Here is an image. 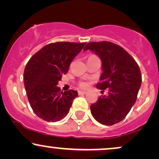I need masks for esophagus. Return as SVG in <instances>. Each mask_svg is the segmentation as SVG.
I'll list each match as a JSON object with an SVG mask.
<instances>
[{"label": "esophagus", "mask_w": 159, "mask_h": 159, "mask_svg": "<svg viewBox=\"0 0 159 159\" xmlns=\"http://www.w3.org/2000/svg\"><path fill=\"white\" fill-rule=\"evenodd\" d=\"M86 93H87V92L86 91H78V95H85Z\"/></svg>", "instance_id": "34e87169"}]
</instances>
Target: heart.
I'll list each match as a JSON object with an SVG mask.
<instances>
[{
  "instance_id": "obj_1",
  "label": "heart",
  "mask_w": 159,
  "mask_h": 159,
  "mask_svg": "<svg viewBox=\"0 0 159 159\" xmlns=\"http://www.w3.org/2000/svg\"><path fill=\"white\" fill-rule=\"evenodd\" d=\"M90 57H96V56H95V55H92V56H90ZM79 85L81 86V87H86V84L84 83V82H81V83L79 84Z\"/></svg>"
}]
</instances>
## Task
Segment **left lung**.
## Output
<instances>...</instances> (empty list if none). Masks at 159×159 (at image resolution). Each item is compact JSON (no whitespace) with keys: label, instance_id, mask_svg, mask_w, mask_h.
Returning <instances> with one entry per match:
<instances>
[{"label":"left lung","instance_id":"obj_1","mask_svg":"<svg viewBox=\"0 0 159 159\" xmlns=\"http://www.w3.org/2000/svg\"><path fill=\"white\" fill-rule=\"evenodd\" d=\"M88 49L102 62L103 72L96 87L109 89L107 96H100L91 105V113L99 123L113 125L127 116L136 101L141 84L140 68L127 51L112 42H90L84 48Z\"/></svg>","mask_w":159,"mask_h":159}]
</instances>
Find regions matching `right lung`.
<instances>
[{
	"label": "right lung",
	"mask_w": 159,
	"mask_h": 159,
	"mask_svg": "<svg viewBox=\"0 0 159 159\" xmlns=\"http://www.w3.org/2000/svg\"><path fill=\"white\" fill-rule=\"evenodd\" d=\"M86 43L56 42L44 46L30 59L24 72L30 106L46 121H61L67 115L78 92H62L57 84Z\"/></svg>",
	"instance_id": "1"
}]
</instances>
